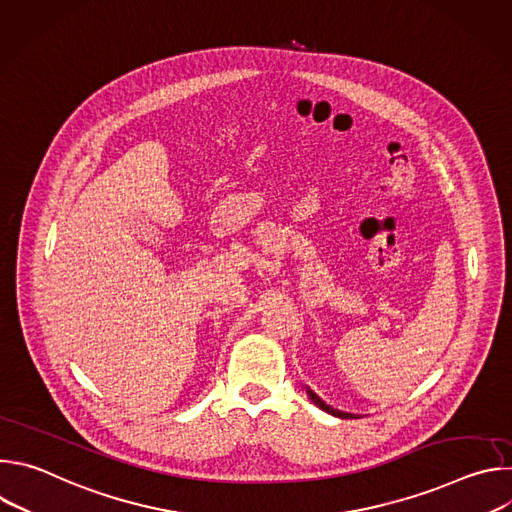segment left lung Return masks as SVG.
I'll return each instance as SVG.
<instances>
[{
  "label": "left lung",
  "instance_id": "1",
  "mask_svg": "<svg viewBox=\"0 0 512 512\" xmlns=\"http://www.w3.org/2000/svg\"><path fill=\"white\" fill-rule=\"evenodd\" d=\"M308 395H310V399H312V401H314V403H316L320 409H324L326 413H332V415H336V417H344V419H348V417H354L352 413H342V411H338V409H332V407H330V405H326V403H324V401H322V399H320V397H318V395H316L312 389H308Z\"/></svg>",
  "mask_w": 512,
  "mask_h": 512
}]
</instances>
